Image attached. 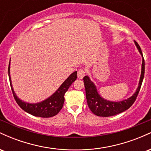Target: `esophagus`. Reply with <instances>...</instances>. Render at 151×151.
Here are the masks:
<instances>
[{"instance_id":"obj_1","label":"esophagus","mask_w":151,"mask_h":151,"mask_svg":"<svg viewBox=\"0 0 151 151\" xmlns=\"http://www.w3.org/2000/svg\"><path fill=\"white\" fill-rule=\"evenodd\" d=\"M85 74H86L85 70H83V69H80V70H78V72H77L78 79H82V78L85 76Z\"/></svg>"}]
</instances>
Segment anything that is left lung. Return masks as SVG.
<instances>
[{
    "label": "left lung",
    "mask_w": 151,
    "mask_h": 151,
    "mask_svg": "<svg viewBox=\"0 0 151 151\" xmlns=\"http://www.w3.org/2000/svg\"><path fill=\"white\" fill-rule=\"evenodd\" d=\"M134 42L137 48L139 50L140 53L143 57V54H142L141 49L139 45L136 41H134ZM144 73L145 61L143 57L141 78H140L139 84H138V86L137 88L136 92L132 96H131L128 99L118 102L107 101V100L102 98L99 94L97 89H96V87L94 85V84L90 80L89 77L88 76H85L83 80H84V86H85L86 101H87L88 106H89L90 110L91 111V112L93 114L98 116L108 117L116 115V114H120L121 112H124V111L129 109L136 101L137 96L139 93L142 82H143V77H144Z\"/></svg>",
    "instance_id": "8db88e82"
}]
</instances>
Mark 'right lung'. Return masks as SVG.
<instances>
[{"mask_svg": "<svg viewBox=\"0 0 151 151\" xmlns=\"http://www.w3.org/2000/svg\"><path fill=\"white\" fill-rule=\"evenodd\" d=\"M77 72L76 71L70 75V77L62 83L60 88L51 96H50L45 101L37 104H29L22 101V100L18 99L14 92L10 76V63L8 66V76H9L10 86H11L12 92H13V96H14L17 104L22 110H24L27 113L33 115L35 116L42 118L52 117L60 112V111L63 106L64 101H65V93L67 92L71 84L77 79Z\"/></svg>", "mask_w": 151, "mask_h": 151, "instance_id": "right-lung-1", "label": "right lung"}]
</instances>
